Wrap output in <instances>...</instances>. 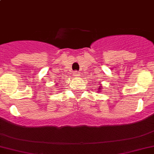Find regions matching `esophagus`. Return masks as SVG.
Masks as SVG:
<instances>
[{"label": "esophagus", "mask_w": 154, "mask_h": 154, "mask_svg": "<svg viewBox=\"0 0 154 154\" xmlns=\"http://www.w3.org/2000/svg\"><path fill=\"white\" fill-rule=\"evenodd\" d=\"M80 75H81V73H80V72L77 71V70H76V71H74V73H73V76H74V77H79V76H80Z\"/></svg>", "instance_id": "esophagus-1"}]
</instances>
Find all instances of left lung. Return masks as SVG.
I'll return each instance as SVG.
<instances>
[{
  "instance_id": "1",
  "label": "left lung",
  "mask_w": 154,
  "mask_h": 154,
  "mask_svg": "<svg viewBox=\"0 0 154 154\" xmlns=\"http://www.w3.org/2000/svg\"><path fill=\"white\" fill-rule=\"evenodd\" d=\"M101 86H100V87H98V90H100V89H101Z\"/></svg>"
}]
</instances>
